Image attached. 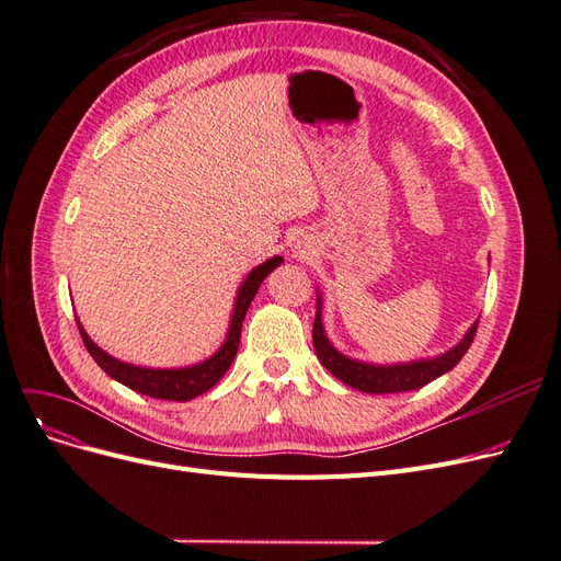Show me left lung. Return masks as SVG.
I'll return each mask as SVG.
<instances>
[{
	"mask_svg": "<svg viewBox=\"0 0 561 561\" xmlns=\"http://www.w3.org/2000/svg\"><path fill=\"white\" fill-rule=\"evenodd\" d=\"M320 309H322V301L318 295V309L313 320V348L318 353V360L328 371H332L339 381H344L355 390H363V393L383 396V393H404V390L423 388L458 365V360H461L466 351L470 348L474 332H478V322H474L454 348H449L443 355H435V358H428V360H414V363H400V365H371V363L353 360L330 344L325 328H322Z\"/></svg>",
	"mask_w": 561,
	"mask_h": 561,
	"instance_id": "left-lung-1",
	"label": "left lung"
}]
</instances>
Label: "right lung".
Wrapping results in <instances>:
<instances>
[{"label": "right lung", "instance_id": "add662e5", "mask_svg": "<svg viewBox=\"0 0 561 561\" xmlns=\"http://www.w3.org/2000/svg\"><path fill=\"white\" fill-rule=\"evenodd\" d=\"M280 262L283 257H271L250 271L248 278L239 287V295H236L231 325H229L225 344L203 363H196L190 367H178V369H154V367H138V365L122 363L112 358V355L105 353L98 344H93V339L83 332L81 322L77 320L83 346H87V351L93 355V360L105 369V375H110L118 383L128 386L130 390H138V393L157 398V400H175V402L192 400L201 393H206V390H210L227 375V369L231 367L236 351H239V344H241V328H243V318L250 309V304L254 295H257L262 280L276 266H280Z\"/></svg>", "mask_w": 561, "mask_h": 561}]
</instances>
